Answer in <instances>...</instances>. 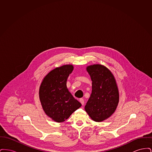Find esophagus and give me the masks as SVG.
<instances>
[{
  "mask_svg": "<svg viewBox=\"0 0 152 152\" xmlns=\"http://www.w3.org/2000/svg\"><path fill=\"white\" fill-rule=\"evenodd\" d=\"M80 102H81V104L83 105L84 104V99H83V98H81L80 99Z\"/></svg>",
  "mask_w": 152,
  "mask_h": 152,
  "instance_id": "1",
  "label": "esophagus"
}]
</instances>
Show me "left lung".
<instances>
[{"label": "left lung", "instance_id": "8db88e82", "mask_svg": "<svg viewBox=\"0 0 152 152\" xmlns=\"http://www.w3.org/2000/svg\"><path fill=\"white\" fill-rule=\"evenodd\" d=\"M87 70L92 81V90L85 110L94 121L100 122L111 116L117 108L119 94L116 80L103 65L88 66Z\"/></svg>", "mask_w": 152, "mask_h": 152}]
</instances>
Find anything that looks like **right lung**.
I'll list each match as a JSON object with an SVG mask.
<instances>
[{"instance_id":"obj_1","label":"right lung","mask_w":152,"mask_h":152,"mask_svg":"<svg viewBox=\"0 0 152 152\" xmlns=\"http://www.w3.org/2000/svg\"><path fill=\"white\" fill-rule=\"evenodd\" d=\"M73 69L72 65L56 68L44 77L39 89L42 107L47 115L61 123L81 106L66 88V81Z\"/></svg>"}]
</instances>
